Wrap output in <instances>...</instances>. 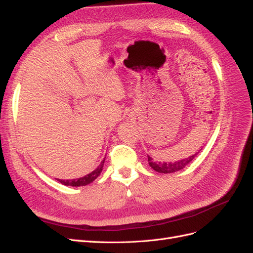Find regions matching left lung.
<instances>
[{"instance_id":"left-lung-1","label":"left lung","mask_w":253,"mask_h":253,"mask_svg":"<svg viewBox=\"0 0 253 253\" xmlns=\"http://www.w3.org/2000/svg\"><path fill=\"white\" fill-rule=\"evenodd\" d=\"M202 150V148H201ZM201 150L199 152H197L196 154L191 155V156L180 159V160H176V161H170V163H161V161H156L154 160L151 156L148 157V165H150L151 168H153V170H155L158 173H174L177 172L179 170L184 169L185 167L188 166L191 161L198 156V154L201 152Z\"/></svg>"}]
</instances>
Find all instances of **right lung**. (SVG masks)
<instances>
[{"label":"right lung","mask_w":253,"mask_h":253,"mask_svg":"<svg viewBox=\"0 0 253 253\" xmlns=\"http://www.w3.org/2000/svg\"><path fill=\"white\" fill-rule=\"evenodd\" d=\"M103 164H105V158L101 161V164L96 168L94 171H92L90 173L86 174L82 177L76 178V179H59L56 178L59 182L65 186H73V187H80V186H86L88 184H90L92 182L98 177L100 175V173L103 169Z\"/></svg>","instance_id":"obj_1"}]
</instances>
